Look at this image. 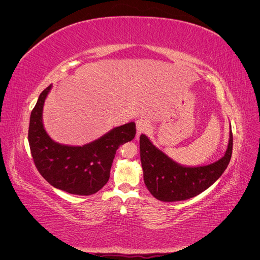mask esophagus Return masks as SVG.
Returning <instances> with one entry per match:
<instances>
[{"label":"esophagus","instance_id":"esophagus-1","mask_svg":"<svg viewBox=\"0 0 260 260\" xmlns=\"http://www.w3.org/2000/svg\"><path fill=\"white\" fill-rule=\"evenodd\" d=\"M137 136H140L141 133H144L146 131H148L149 129V123L146 119H143V118H141V119L137 120Z\"/></svg>","mask_w":260,"mask_h":260}]
</instances>
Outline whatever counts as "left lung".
I'll return each mask as SVG.
<instances>
[{
	"label": "left lung",
	"instance_id": "obj_1",
	"mask_svg": "<svg viewBox=\"0 0 260 260\" xmlns=\"http://www.w3.org/2000/svg\"><path fill=\"white\" fill-rule=\"evenodd\" d=\"M233 137L230 124L229 142L224 155L205 166H184L157 148L145 135L140 137V157L144 183L155 199L162 202L188 200L201 194L221 177L230 162Z\"/></svg>",
	"mask_w": 260,
	"mask_h": 260
}]
</instances>
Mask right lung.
<instances>
[{
  "label": "right lung",
  "instance_id": "add662e5",
  "mask_svg": "<svg viewBox=\"0 0 260 260\" xmlns=\"http://www.w3.org/2000/svg\"><path fill=\"white\" fill-rule=\"evenodd\" d=\"M52 84L38 99L30 115L28 141L37 169L58 190L76 195H92L109 179L115 154L136 136V123L128 122L82 146L60 144L48 135L43 124V106Z\"/></svg>",
  "mask_w": 260,
  "mask_h": 260
}]
</instances>
